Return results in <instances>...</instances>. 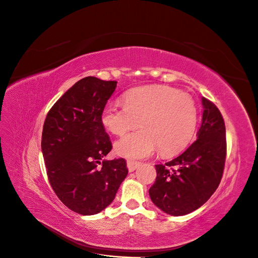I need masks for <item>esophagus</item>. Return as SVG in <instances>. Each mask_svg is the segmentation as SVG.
Wrapping results in <instances>:
<instances>
[{
	"label": "esophagus",
	"mask_w": 258,
	"mask_h": 258,
	"mask_svg": "<svg viewBox=\"0 0 258 258\" xmlns=\"http://www.w3.org/2000/svg\"><path fill=\"white\" fill-rule=\"evenodd\" d=\"M139 165H140V163H139V162H137V161H133V160H128L127 161V168H128V170L131 172L136 169Z\"/></svg>",
	"instance_id": "esophagus-1"
}]
</instances>
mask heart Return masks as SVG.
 Instances as JSON below:
<instances>
[{"instance_id": "obj_1", "label": "heart", "mask_w": 258, "mask_h": 258, "mask_svg": "<svg viewBox=\"0 0 258 258\" xmlns=\"http://www.w3.org/2000/svg\"><path fill=\"white\" fill-rule=\"evenodd\" d=\"M124 104H106L101 115L102 124L117 136H123L115 144L117 155L128 159H144L159 147L163 156L179 154L190 142L198 123L195 100L178 90L146 86L127 91Z\"/></svg>"}]
</instances>
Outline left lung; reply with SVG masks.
<instances>
[{"label": "left lung", "mask_w": 258, "mask_h": 258, "mask_svg": "<svg viewBox=\"0 0 258 258\" xmlns=\"http://www.w3.org/2000/svg\"><path fill=\"white\" fill-rule=\"evenodd\" d=\"M204 111L197 141L167 162L156 165L157 178L150 188L154 204L167 214L190 213L210 199L219 187L226 160L224 119L211 101L202 97Z\"/></svg>", "instance_id": "8db88e82"}]
</instances>
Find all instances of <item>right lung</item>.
Segmentation results:
<instances>
[{
    "label": "right lung",
    "instance_id": "1",
    "mask_svg": "<svg viewBox=\"0 0 258 258\" xmlns=\"http://www.w3.org/2000/svg\"><path fill=\"white\" fill-rule=\"evenodd\" d=\"M116 87L117 81L80 79L52 106L44 123L42 152L49 182L68 208L83 215L110 205L128 172L122 158L100 162L112 150L101 115Z\"/></svg>",
    "mask_w": 258,
    "mask_h": 258
}]
</instances>
